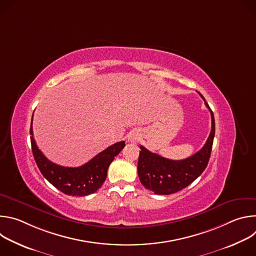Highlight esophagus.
<instances>
[{
    "label": "esophagus",
    "mask_w": 256,
    "mask_h": 256,
    "mask_svg": "<svg viewBox=\"0 0 256 256\" xmlns=\"http://www.w3.org/2000/svg\"><path fill=\"white\" fill-rule=\"evenodd\" d=\"M140 138H142L140 132L138 130H132L128 134V140L130 142H136L140 140Z\"/></svg>",
    "instance_id": "obj_1"
}]
</instances>
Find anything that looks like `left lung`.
Returning <instances> with one entry per match:
<instances>
[{
    "mask_svg": "<svg viewBox=\"0 0 256 256\" xmlns=\"http://www.w3.org/2000/svg\"><path fill=\"white\" fill-rule=\"evenodd\" d=\"M202 99L204 100V97ZM204 104L210 112L212 130L204 146L194 155L184 160H170L140 146L138 175L146 188L156 194H175L192 184L204 172L210 157L214 136V114L206 100Z\"/></svg>",
    "mask_w": 256,
    "mask_h": 256,
    "instance_id": "left-lung-1",
    "label": "left lung"
}]
</instances>
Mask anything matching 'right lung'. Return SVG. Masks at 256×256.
Instances as JSON below:
<instances>
[{
    "label": "right lung",
    "mask_w": 256,
    "mask_h": 256,
    "mask_svg": "<svg viewBox=\"0 0 256 256\" xmlns=\"http://www.w3.org/2000/svg\"><path fill=\"white\" fill-rule=\"evenodd\" d=\"M30 134L32 153L42 175L58 190L72 196H85L97 192L106 179L109 165L126 146L124 140L116 142L80 167H64L50 161L38 149L33 138L32 122Z\"/></svg>",
    "instance_id": "1"
}]
</instances>
